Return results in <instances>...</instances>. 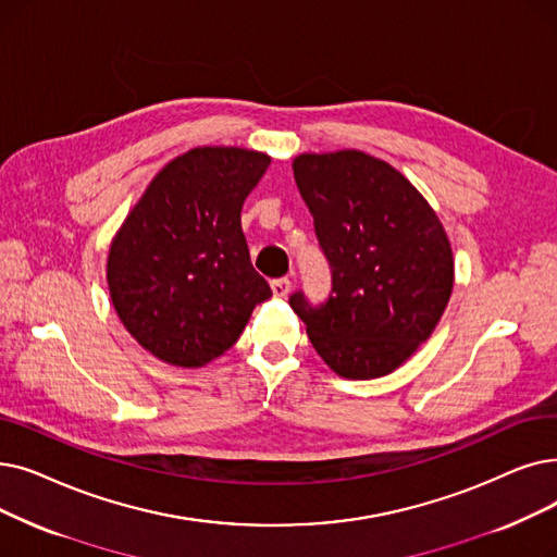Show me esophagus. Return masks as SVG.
I'll use <instances>...</instances> for the list:
<instances>
[{"mask_svg":"<svg viewBox=\"0 0 557 557\" xmlns=\"http://www.w3.org/2000/svg\"><path fill=\"white\" fill-rule=\"evenodd\" d=\"M271 288H273V296L275 298H286L288 292H292V280L288 277H277L271 282Z\"/></svg>","mask_w":557,"mask_h":557,"instance_id":"1","label":"esophagus"}]
</instances>
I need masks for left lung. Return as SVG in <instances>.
I'll use <instances>...</instances> for the list:
<instances>
[{
    "mask_svg": "<svg viewBox=\"0 0 557 557\" xmlns=\"http://www.w3.org/2000/svg\"><path fill=\"white\" fill-rule=\"evenodd\" d=\"M294 177L327 259L332 288L288 305L342 377L392 373L437 327L453 292L448 236L396 168L357 150L300 154Z\"/></svg>",
    "mask_w": 557,
    "mask_h": 557,
    "instance_id": "left-lung-1",
    "label": "left lung"
}]
</instances>
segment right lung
<instances>
[{
    "mask_svg": "<svg viewBox=\"0 0 557 557\" xmlns=\"http://www.w3.org/2000/svg\"><path fill=\"white\" fill-rule=\"evenodd\" d=\"M269 163L255 150H190L152 180L115 234L107 263L113 307L168 364L193 369L223 355L273 296L240 230V209Z\"/></svg>",
    "mask_w": 557,
    "mask_h": 557,
    "instance_id": "add662e5",
    "label": "right lung"
}]
</instances>
